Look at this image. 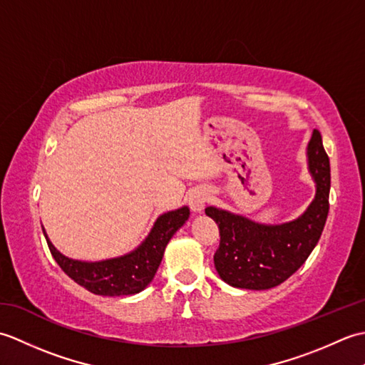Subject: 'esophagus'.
Instances as JSON below:
<instances>
[{
  "label": "esophagus",
  "mask_w": 365,
  "mask_h": 365,
  "mask_svg": "<svg viewBox=\"0 0 365 365\" xmlns=\"http://www.w3.org/2000/svg\"><path fill=\"white\" fill-rule=\"evenodd\" d=\"M208 200H210V192H208L207 190H204V188L195 190L190 196V207L195 212H200L205 207Z\"/></svg>",
  "instance_id": "esophagus-1"
}]
</instances>
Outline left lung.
Instances as JSON below:
<instances>
[{"label": "left lung", "instance_id": "left-lung-1", "mask_svg": "<svg viewBox=\"0 0 365 365\" xmlns=\"http://www.w3.org/2000/svg\"><path fill=\"white\" fill-rule=\"evenodd\" d=\"M307 157L317 195L298 220L263 226L220 208H205L220 227V246L213 260L224 282L238 289H271L289 279L314 251L328 218L331 188L329 158L319 130H314Z\"/></svg>", "mask_w": 365, "mask_h": 365}]
</instances>
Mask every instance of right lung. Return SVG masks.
<instances>
[{"label":"right lung","instance_id":"obj_1","mask_svg":"<svg viewBox=\"0 0 365 365\" xmlns=\"http://www.w3.org/2000/svg\"><path fill=\"white\" fill-rule=\"evenodd\" d=\"M188 207L161 215L155 222L149 237L144 243L127 255L102 262H80L66 257L56 251V247L46 237L50 252L63 268L64 273L72 277L84 289L103 297H123L144 290L150 284L161 263L166 245L175 232L188 220Z\"/></svg>","mask_w":365,"mask_h":365}]
</instances>
